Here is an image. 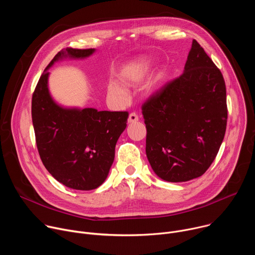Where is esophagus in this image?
Segmentation results:
<instances>
[{"label": "esophagus", "mask_w": 255, "mask_h": 255, "mask_svg": "<svg viewBox=\"0 0 255 255\" xmlns=\"http://www.w3.org/2000/svg\"><path fill=\"white\" fill-rule=\"evenodd\" d=\"M138 121V116H137V114H135V113H131L130 115H129V117H128V123H135V122H137Z\"/></svg>", "instance_id": "esophagus-1"}]
</instances>
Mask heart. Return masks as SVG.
I'll list each match as a JSON object with an SVG mask.
<instances>
[{
	"mask_svg": "<svg viewBox=\"0 0 255 255\" xmlns=\"http://www.w3.org/2000/svg\"><path fill=\"white\" fill-rule=\"evenodd\" d=\"M150 61L148 59H142L137 63L133 64L122 77V83L125 86H129L134 83L141 81L150 70ZM156 89V83H152L148 87L149 92H153ZM108 94L114 98L117 102L125 104L129 99L128 90L121 84L112 83L108 86Z\"/></svg>",
	"mask_w": 255,
	"mask_h": 255,
	"instance_id": "b5f03b06",
	"label": "heart"
}]
</instances>
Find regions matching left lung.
Listing matches in <instances>:
<instances>
[{"label":"left lung","instance_id":"left-lung-1","mask_svg":"<svg viewBox=\"0 0 255 255\" xmlns=\"http://www.w3.org/2000/svg\"><path fill=\"white\" fill-rule=\"evenodd\" d=\"M146 156L163 180L199 177L214 161L227 124L226 87L201 45L193 40L183 75L142 106Z\"/></svg>","mask_w":255,"mask_h":255}]
</instances>
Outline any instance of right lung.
<instances>
[{"label": "right lung", "mask_w": 255, "mask_h": 255, "mask_svg": "<svg viewBox=\"0 0 255 255\" xmlns=\"http://www.w3.org/2000/svg\"><path fill=\"white\" fill-rule=\"evenodd\" d=\"M96 49L66 48L45 68L32 97V122L40 158L60 184L91 191L106 180L116 143L127 126V112L64 107L50 94L48 69L64 59H85Z\"/></svg>", "instance_id": "1"}]
</instances>
